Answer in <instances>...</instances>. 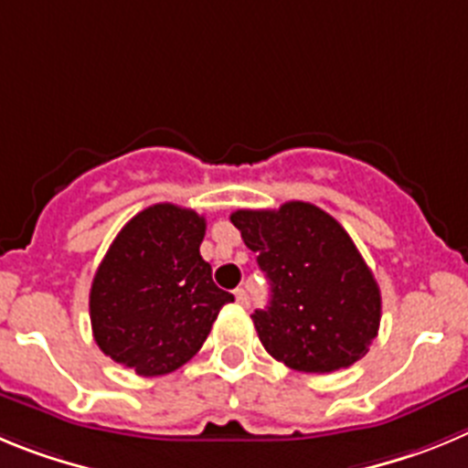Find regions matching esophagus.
Here are the masks:
<instances>
[{
	"label": "esophagus",
	"mask_w": 468,
	"mask_h": 468,
	"mask_svg": "<svg viewBox=\"0 0 468 468\" xmlns=\"http://www.w3.org/2000/svg\"><path fill=\"white\" fill-rule=\"evenodd\" d=\"M235 301H238L242 307H247L250 305V293L244 292V289H235Z\"/></svg>",
	"instance_id": "34e87169"
}]
</instances>
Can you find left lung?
<instances>
[{"mask_svg": "<svg viewBox=\"0 0 468 468\" xmlns=\"http://www.w3.org/2000/svg\"><path fill=\"white\" fill-rule=\"evenodd\" d=\"M271 282V303L251 314L268 355L303 373L359 361L378 335L380 286L331 214L292 200L230 214Z\"/></svg>", "mask_w": 468, "mask_h": 468, "instance_id": "8db88e82", "label": "left lung"}]
</instances>
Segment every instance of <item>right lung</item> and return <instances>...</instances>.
<instances>
[{
    "instance_id": "1",
    "label": "right lung",
    "mask_w": 468,
    "mask_h": 468,
    "mask_svg": "<svg viewBox=\"0 0 468 468\" xmlns=\"http://www.w3.org/2000/svg\"><path fill=\"white\" fill-rule=\"evenodd\" d=\"M205 217L179 205L142 209L121 229L90 286L95 343L137 376L172 373L203 347L233 293L200 256Z\"/></svg>"
}]
</instances>
